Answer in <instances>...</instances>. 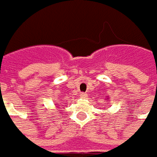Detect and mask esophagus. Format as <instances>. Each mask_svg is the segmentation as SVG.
Listing matches in <instances>:
<instances>
[{"label":"esophagus","mask_w":157,"mask_h":157,"mask_svg":"<svg viewBox=\"0 0 157 157\" xmlns=\"http://www.w3.org/2000/svg\"><path fill=\"white\" fill-rule=\"evenodd\" d=\"M80 98H88V95L86 93H80Z\"/></svg>","instance_id":"esophagus-1"}]
</instances>
